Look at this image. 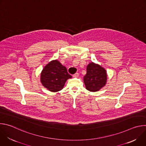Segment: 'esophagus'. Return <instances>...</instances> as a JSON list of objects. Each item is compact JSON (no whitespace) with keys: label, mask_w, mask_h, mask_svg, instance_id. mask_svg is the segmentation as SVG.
<instances>
[{"label":"esophagus","mask_w":146,"mask_h":146,"mask_svg":"<svg viewBox=\"0 0 146 146\" xmlns=\"http://www.w3.org/2000/svg\"><path fill=\"white\" fill-rule=\"evenodd\" d=\"M78 76H79V74H78V73H75L74 74H73V77H78Z\"/></svg>","instance_id":"obj_1"}]
</instances>
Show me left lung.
Wrapping results in <instances>:
<instances>
[{
    "instance_id": "8db88e82",
    "label": "left lung",
    "mask_w": 146,
    "mask_h": 146,
    "mask_svg": "<svg viewBox=\"0 0 146 146\" xmlns=\"http://www.w3.org/2000/svg\"><path fill=\"white\" fill-rule=\"evenodd\" d=\"M107 81L106 70L98 64L91 62L87 66V74L84 77L86 88L91 92L99 91L105 86Z\"/></svg>"
}]
</instances>
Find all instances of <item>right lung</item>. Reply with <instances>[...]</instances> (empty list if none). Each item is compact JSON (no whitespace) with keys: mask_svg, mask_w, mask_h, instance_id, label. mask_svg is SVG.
I'll list each match as a JSON object with an SVG mask.
<instances>
[{"mask_svg":"<svg viewBox=\"0 0 146 146\" xmlns=\"http://www.w3.org/2000/svg\"><path fill=\"white\" fill-rule=\"evenodd\" d=\"M72 78L66 67L58 60H53L41 71L40 81L43 86L51 92H58L64 88L66 80Z\"/></svg>","mask_w":146,"mask_h":146,"instance_id":"1","label":"right lung"}]
</instances>
